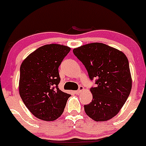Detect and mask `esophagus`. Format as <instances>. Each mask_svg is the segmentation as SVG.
<instances>
[{
  "label": "esophagus",
  "mask_w": 146,
  "mask_h": 146,
  "mask_svg": "<svg viewBox=\"0 0 146 146\" xmlns=\"http://www.w3.org/2000/svg\"><path fill=\"white\" fill-rule=\"evenodd\" d=\"M84 88L82 86H80L79 87V89L78 90H76V91H75V93L76 94H80V93H81L82 92H83L84 91Z\"/></svg>",
  "instance_id": "1"
}]
</instances>
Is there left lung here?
<instances>
[{"mask_svg": "<svg viewBox=\"0 0 146 146\" xmlns=\"http://www.w3.org/2000/svg\"><path fill=\"white\" fill-rule=\"evenodd\" d=\"M73 51L86 68L90 80L97 78V86L90 88L92 100L84 105L85 113L96 121L110 120L119 112L131 90L127 57L117 48L98 42Z\"/></svg>", "mask_w": 146, "mask_h": 146, "instance_id": "obj_1", "label": "left lung"}]
</instances>
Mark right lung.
<instances>
[{
    "mask_svg": "<svg viewBox=\"0 0 146 146\" xmlns=\"http://www.w3.org/2000/svg\"><path fill=\"white\" fill-rule=\"evenodd\" d=\"M70 51V47L64 45H44L31 53L20 66V95L36 118L54 121L64 112L70 95L58 88V67Z\"/></svg>",
    "mask_w": 146,
    "mask_h": 146,
    "instance_id": "right-lung-1",
    "label": "right lung"
}]
</instances>
